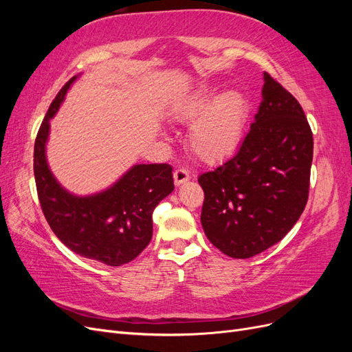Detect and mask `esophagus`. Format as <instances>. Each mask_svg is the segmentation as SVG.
Returning <instances> with one entry per match:
<instances>
[{
    "mask_svg": "<svg viewBox=\"0 0 352 352\" xmlns=\"http://www.w3.org/2000/svg\"><path fill=\"white\" fill-rule=\"evenodd\" d=\"M189 179H190V176H189V173L186 172L185 168H177L176 172L173 173V180H175V185L176 186H180L182 184H186Z\"/></svg>",
    "mask_w": 352,
    "mask_h": 352,
    "instance_id": "obj_1",
    "label": "esophagus"
}]
</instances>
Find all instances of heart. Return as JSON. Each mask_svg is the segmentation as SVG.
<instances>
[{"instance_id": "heart-1", "label": "heart", "mask_w": 352, "mask_h": 352, "mask_svg": "<svg viewBox=\"0 0 352 352\" xmlns=\"http://www.w3.org/2000/svg\"><path fill=\"white\" fill-rule=\"evenodd\" d=\"M251 113L248 95L239 89L220 92L212 82H201L170 107L175 120L189 123L186 145L201 163L217 164L238 151Z\"/></svg>"}]
</instances>
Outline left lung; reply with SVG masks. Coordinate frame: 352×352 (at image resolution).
<instances>
[{
  "label": "left lung",
  "instance_id": "left-lung-1",
  "mask_svg": "<svg viewBox=\"0 0 352 352\" xmlns=\"http://www.w3.org/2000/svg\"><path fill=\"white\" fill-rule=\"evenodd\" d=\"M261 102L236 154L198 177L206 199L201 225L232 258L278 243L302 214L313 162V133L292 95L263 74Z\"/></svg>",
  "mask_w": 352,
  "mask_h": 352
}]
</instances>
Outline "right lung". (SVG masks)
<instances>
[{
	"mask_svg": "<svg viewBox=\"0 0 352 352\" xmlns=\"http://www.w3.org/2000/svg\"><path fill=\"white\" fill-rule=\"evenodd\" d=\"M79 76L63 87L39 127L34 153L38 197L50 228L69 250L116 267L135 260L150 243L153 211L175 189L172 166L135 164L113 185L89 195L63 186L47 160L50 122Z\"/></svg>",
	"mask_w": 352,
	"mask_h": 352,
	"instance_id": "1",
	"label": "right lung"
}]
</instances>
